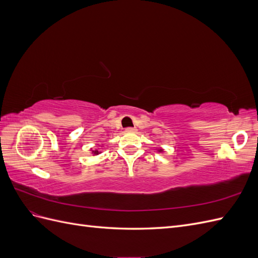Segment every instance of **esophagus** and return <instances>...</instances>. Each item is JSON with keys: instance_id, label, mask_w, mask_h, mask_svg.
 Listing matches in <instances>:
<instances>
[{"instance_id": "obj_1", "label": "esophagus", "mask_w": 258, "mask_h": 258, "mask_svg": "<svg viewBox=\"0 0 258 258\" xmlns=\"http://www.w3.org/2000/svg\"><path fill=\"white\" fill-rule=\"evenodd\" d=\"M136 131H137V128H134V127L126 128V132H136Z\"/></svg>"}]
</instances>
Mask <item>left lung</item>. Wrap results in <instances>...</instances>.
Segmentation results:
<instances>
[{"label": "left lung", "mask_w": 258, "mask_h": 258, "mask_svg": "<svg viewBox=\"0 0 258 258\" xmlns=\"http://www.w3.org/2000/svg\"><path fill=\"white\" fill-rule=\"evenodd\" d=\"M158 151H159V152H162V150H158Z\"/></svg>", "instance_id": "obj_1"}]
</instances>
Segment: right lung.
Wrapping results in <instances>:
<instances>
[{
	"label": "right lung",
	"instance_id": "obj_1",
	"mask_svg": "<svg viewBox=\"0 0 258 258\" xmlns=\"http://www.w3.org/2000/svg\"><path fill=\"white\" fill-rule=\"evenodd\" d=\"M92 154H93V155H98L99 152H98V151H92Z\"/></svg>",
	"mask_w": 258,
	"mask_h": 258
}]
</instances>
